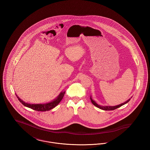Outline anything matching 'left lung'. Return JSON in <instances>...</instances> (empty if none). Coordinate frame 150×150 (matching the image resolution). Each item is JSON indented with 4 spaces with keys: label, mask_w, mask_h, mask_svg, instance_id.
<instances>
[{
    "label": "left lung",
    "mask_w": 150,
    "mask_h": 150,
    "mask_svg": "<svg viewBox=\"0 0 150 150\" xmlns=\"http://www.w3.org/2000/svg\"><path fill=\"white\" fill-rule=\"evenodd\" d=\"M90 99L91 100L92 103H93V105H94L95 106L101 109V110H106V111H110V110H115V109H116V108H119V107H121L122 105H124L127 103L130 100V99H129V100H128L127 101H126L125 102H124V103H121V104L119 105L115 106H100L99 105H98L95 101H94V100H92V98L91 97H90Z\"/></svg>",
    "instance_id": "1"
}]
</instances>
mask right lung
<instances>
[{
  "label": "right lung",
  "instance_id": "right-lung-1",
  "mask_svg": "<svg viewBox=\"0 0 150 150\" xmlns=\"http://www.w3.org/2000/svg\"><path fill=\"white\" fill-rule=\"evenodd\" d=\"M64 93L65 92H61L58 96L56 99L50 102V103H47L45 104H30L28 103H26L23 102L22 100H21L16 94V95L18 100H19L20 102L25 106L30 108L37 111H49L57 106L59 104V103L61 101V100H62L64 96Z\"/></svg>",
  "mask_w": 150,
  "mask_h": 150
}]
</instances>
